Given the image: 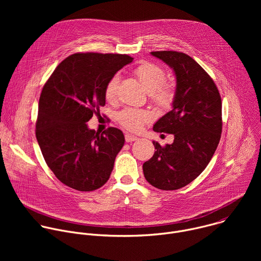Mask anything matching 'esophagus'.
<instances>
[{
  "instance_id": "esophagus-1",
  "label": "esophagus",
  "mask_w": 261,
  "mask_h": 261,
  "mask_svg": "<svg viewBox=\"0 0 261 261\" xmlns=\"http://www.w3.org/2000/svg\"><path fill=\"white\" fill-rule=\"evenodd\" d=\"M138 138L136 137V136H134V135H131V134H125V140L127 141V142H132V141H135V140H137Z\"/></svg>"
}]
</instances>
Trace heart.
Here are the masks:
<instances>
[{"instance_id":"b5f03b06","label":"heart","mask_w":261,"mask_h":261,"mask_svg":"<svg viewBox=\"0 0 261 261\" xmlns=\"http://www.w3.org/2000/svg\"><path fill=\"white\" fill-rule=\"evenodd\" d=\"M133 74L148 92L152 103L157 108L162 110L170 108L175 96V87L173 83L165 81V71L162 67L151 62H142L134 69ZM119 82V76L115 75L106 84L104 97L108 103L117 102ZM117 119L123 128L135 132L147 122L148 115L141 109L125 108Z\"/></svg>"}]
</instances>
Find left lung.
I'll use <instances>...</instances> for the list:
<instances>
[{"label": "left lung", "instance_id": "left-lung-1", "mask_svg": "<svg viewBox=\"0 0 261 261\" xmlns=\"http://www.w3.org/2000/svg\"><path fill=\"white\" fill-rule=\"evenodd\" d=\"M162 60L176 79L172 109L160 118L155 132L173 134L171 144L153 141L154 156L143 163L145 179L160 190H176L194 180L207 166L222 133V102L212 77L191 57L162 50Z\"/></svg>", "mask_w": 261, "mask_h": 261}]
</instances>
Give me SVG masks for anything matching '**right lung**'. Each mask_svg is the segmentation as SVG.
Here are the masks:
<instances>
[{
    "label": "right lung",
    "instance_id": "add662e5",
    "mask_svg": "<svg viewBox=\"0 0 261 261\" xmlns=\"http://www.w3.org/2000/svg\"><path fill=\"white\" fill-rule=\"evenodd\" d=\"M133 58L127 55L77 53L55 69L38 106L36 137L47 166L68 187L89 192L108 180L125 143L123 132L102 133L87 123L105 105L108 81Z\"/></svg>",
    "mask_w": 261,
    "mask_h": 261
}]
</instances>
